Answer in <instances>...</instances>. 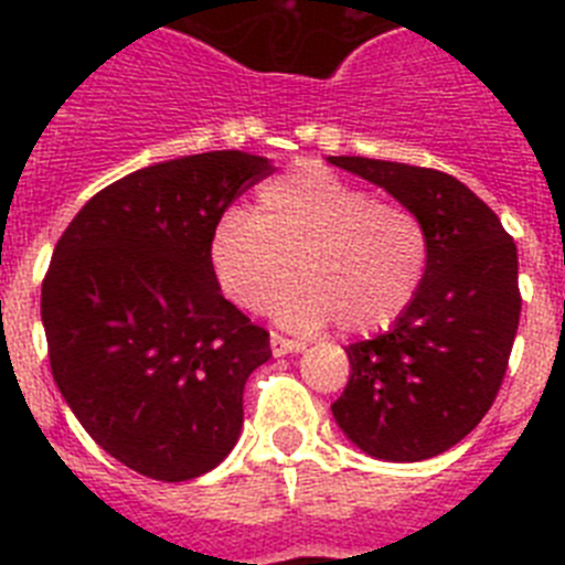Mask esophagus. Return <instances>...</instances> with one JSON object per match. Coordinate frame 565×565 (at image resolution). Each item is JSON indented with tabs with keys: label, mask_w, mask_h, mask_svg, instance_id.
Wrapping results in <instances>:
<instances>
[{
	"label": "esophagus",
	"mask_w": 565,
	"mask_h": 565,
	"mask_svg": "<svg viewBox=\"0 0 565 565\" xmlns=\"http://www.w3.org/2000/svg\"><path fill=\"white\" fill-rule=\"evenodd\" d=\"M306 351V342L299 339H286L279 333H271V353L274 356H286V353H302Z\"/></svg>",
	"instance_id": "esophagus-1"
}]
</instances>
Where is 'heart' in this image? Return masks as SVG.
Wrapping results in <instances>:
<instances>
[{"label":"heart","instance_id":"heart-1","mask_svg":"<svg viewBox=\"0 0 565 565\" xmlns=\"http://www.w3.org/2000/svg\"><path fill=\"white\" fill-rule=\"evenodd\" d=\"M209 271L223 297L263 313L292 281L303 286L277 303L291 331H319L339 319L348 333L396 322L427 274L430 239L422 217L317 163H299L263 183L252 217L226 212L206 246Z\"/></svg>","mask_w":565,"mask_h":565}]
</instances>
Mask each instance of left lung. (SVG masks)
I'll use <instances>...</instances> for the list:
<instances>
[{
    "label": "left lung",
    "instance_id": "8db88e82",
    "mask_svg": "<svg viewBox=\"0 0 565 565\" xmlns=\"http://www.w3.org/2000/svg\"><path fill=\"white\" fill-rule=\"evenodd\" d=\"M422 217L427 274L391 331L348 348L351 379L331 404L339 430L382 461L441 456L498 396L521 319L518 248L498 214L438 169L331 154Z\"/></svg>",
    "mask_w": 565,
    "mask_h": 565
}]
</instances>
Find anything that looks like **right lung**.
<instances>
[{"label":"right lung","mask_w":565,"mask_h":565,"mask_svg":"<svg viewBox=\"0 0 565 565\" xmlns=\"http://www.w3.org/2000/svg\"><path fill=\"white\" fill-rule=\"evenodd\" d=\"M271 172L239 149L152 163L89 198L53 248V379L93 441L154 481H189L232 452L246 379L271 359L206 259L214 223Z\"/></svg>","instance_id":"obj_1"}]
</instances>
